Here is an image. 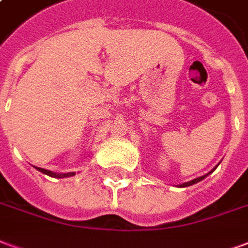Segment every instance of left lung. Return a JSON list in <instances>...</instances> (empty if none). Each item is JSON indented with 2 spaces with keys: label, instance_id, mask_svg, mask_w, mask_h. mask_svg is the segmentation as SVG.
<instances>
[{
  "label": "left lung",
  "instance_id": "left-lung-1",
  "mask_svg": "<svg viewBox=\"0 0 248 248\" xmlns=\"http://www.w3.org/2000/svg\"><path fill=\"white\" fill-rule=\"evenodd\" d=\"M215 170V169H214ZM214 170H211V171L208 172V174H211V172L214 171ZM208 174H206V175H203V177H199V178H195V179H192V181H190V182H186V183H182V185H179V187H187V186H191V185H194V183H198L201 182L202 179H204V178L207 177Z\"/></svg>",
  "mask_w": 248,
  "mask_h": 248
}]
</instances>
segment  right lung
Segmentation results:
<instances>
[{"label":"right lung","mask_w":248,"mask_h":248,"mask_svg":"<svg viewBox=\"0 0 248 248\" xmlns=\"http://www.w3.org/2000/svg\"><path fill=\"white\" fill-rule=\"evenodd\" d=\"M35 169H37L38 171L42 172V174H46V175H49V177H53V178H66V177H73V175H76V172H67V174H57V172H53V171H50V170H46V169H41V167H35Z\"/></svg>","instance_id":"add662e5"}]
</instances>
